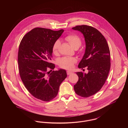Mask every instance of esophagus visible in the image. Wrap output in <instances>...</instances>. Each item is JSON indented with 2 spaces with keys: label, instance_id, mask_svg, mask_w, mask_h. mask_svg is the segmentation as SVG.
I'll use <instances>...</instances> for the list:
<instances>
[{
  "label": "esophagus",
  "instance_id": "obj_1",
  "mask_svg": "<svg viewBox=\"0 0 128 128\" xmlns=\"http://www.w3.org/2000/svg\"><path fill=\"white\" fill-rule=\"evenodd\" d=\"M67 73L68 75H70V74H72V72H70V71H68H68L67 72Z\"/></svg>",
  "mask_w": 128,
  "mask_h": 128
}]
</instances>
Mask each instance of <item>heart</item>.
<instances>
[{
	"mask_svg": "<svg viewBox=\"0 0 128 128\" xmlns=\"http://www.w3.org/2000/svg\"><path fill=\"white\" fill-rule=\"evenodd\" d=\"M65 39L70 43L73 48H79L82 44V40L78 36L72 34L68 35L65 37ZM60 46V41L57 40L55 42L53 46V51L56 53ZM77 62L76 58H73L63 57L60 58L58 61V65L60 67L66 69H72L73 67L74 63Z\"/></svg>",
	"mask_w": 128,
	"mask_h": 128,
	"instance_id": "1",
	"label": "heart"
}]
</instances>
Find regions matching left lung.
Segmentation results:
<instances>
[{
    "label": "left lung",
    "instance_id": "obj_1",
    "mask_svg": "<svg viewBox=\"0 0 128 128\" xmlns=\"http://www.w3.org/2000/svg\"><path fill=\"white\" fill-rule=\"evenodd\" d=\"M72 29L84 35L85 53L78 68L82 70L86 67L88 70L87 73L76 72L79 80L74 85V89L78 96L88 98L99 91L108 78L110 68V48L106 39L96 29L85 25Z\"/></svg>",
    "mask_w": 128,
    "mask_h": 128
}]
</instances>
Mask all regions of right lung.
I'll return each mask as SVG.
<instances>
[{
	"mask_svg": "<svg viewBox=\"0 0 128 128\" xmlns=\"http://www.w3.org/2000/svg\"><path fill=\"white\" fill-rule=\"evenodd\" d=\"M64 30L58 31L36 28L22 39L18 48V62L20 78L25 87L34 98L49 101L57 96L60 86L67 77L64 69L53 70L50 63L53 46ZM49 68L51 70H47Z\"/></svg>",
	"mask_w": 128,
	"mask_h": 128,
	"instance_id": "1",
	"label": "right lung"
}]
</instances>
